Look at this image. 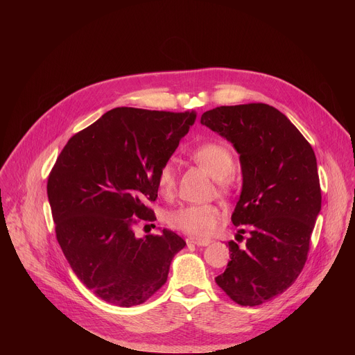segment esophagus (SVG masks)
Segmentation results:
<instances>
[{"label": "esophagus", "instance_id": "esophagus-1", "mask_svg": "<svg viewBox=\"0 0 355 355\" xmlns=\"http://www.w3.org/2000/svg\"><path fill=\"white\" fill-rule=\"evenodd\" d=\"M185 241L189 245L192 244V245H199V247H205V245L211 244V240H208V239H198V237H192V236L187 237Z\"/></svg>", "mask_w": 355, "mask_h": 355}]
</instances>
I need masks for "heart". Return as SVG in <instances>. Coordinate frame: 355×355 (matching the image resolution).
Wrapping results in <instances>:
<instances>
[{
  "label": "heart",
  "instance_id": "heart-1",
  "mask_svg": "<svg viewBox=\"0 0 355 355\" xmlns=\"http://www.w3.org/2000/svg\"><path fill=\"white\" fill-rule=\"evenodd\" d=\"M191 157L202 168L215 178L220 187L226 185V177L234 168V159L232 151L219 141H207L196 146L191 151ZM175 166L166 162L160 166L156 175V185L162 195L170 196L175 189ZM220 209L211 204H195L178 207L166 215V222L173 229L181 230L191 236L205 237L209 236L218 225Z\"/></svg>",
  "mask_w": 355,
  "mask_h": 355
}]
</instances>
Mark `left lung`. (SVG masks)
<instances>
[{"instance_id":"1","label":"left lung","mask_w":355,"mask_h":355,"mask_svg":"<svg viewBox=\"0 0 355 355\" xmlns=\"http://www.w3.org/2000/svg\"><path fill=\"white\" fill-rule=\"evenodd\" d=\"M200 123L230 141L240 156L241 192L232 214L244 244L230 240V261L216 284L241 306H257L286 291L306 263L322 209L312 146L267 104L219 107ZM244 229L236 234L243 240Z\"/></svg>"}]
</instances>
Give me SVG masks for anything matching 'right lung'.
Listing matches in <instances>:
<instances>
[{"mask_svg": "<svg viewBox=\"0 0 355 355\" xmlns=\"http://www.w3.org/2000/svg\"><path fill=\"white\" fill-rule=\"evenodd\" d=\"M196 114L115 108L76 133L49 175L56 237L78 277L98 297L130 308L167 281L185 241L168 229L136 237L135 218L153 222L156 175Z\"/></svg>", "mask_w": 355, "mask_h": 355, "instance_id": "right-lung-1", "label": "right lung"}]
</instances>
